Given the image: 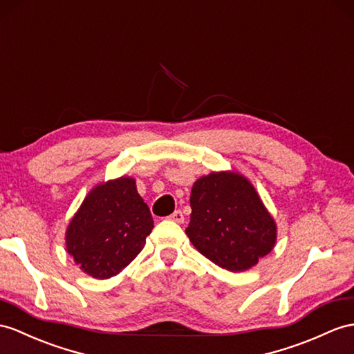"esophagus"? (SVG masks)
Masks as SVG:
<instances>
[{"instance_id": "esophagus-1", "label": "esophagus", "mask_w": 354, "mask_h": 354, "mask_svg": "<svg viewBox=\"0 0 354 354\" xmlns=\"http://www.w3.org/2000/svg\"><path fill=\"white\" fill-rule=\"evenodd\" d=\"M169 219L172 221V222H177V223H183L185 222V214L180 212V210H176L174 213L171 214L169 216Z\"/></svg>"}]
</instances>
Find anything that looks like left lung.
Masks as SVG:
<instances>
[{
    "label": "left lung",
    "mask_w": 354,
    "mask_h": 354,
    "mask_svg": "<svg viewBox=\"0 0 354 354\" xmlns=\"http://www.w3.org/2000/svg\"><path fill=\"white\" fill-rule=\"evenodd\" d=\"M191 209L189 240L222 269H251L277 243V222L254 185L240 172L218 171L198 178Z\"/></svg>",
    "instance_id": "left-lung-1"
}]
</instances>
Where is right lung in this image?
<instances>
[{
	"label": "right lung",
	"instance_id": "1",
	"mask_svg": "<svg viewBox=\"0 0 354 354\" xmlns=\"http://www.w3.org/2000/svg\"><path fill=\"white\" fill-rule=\"evenodd\" d=\"M153 230L149 205L132 177L94 186L66 230V249L80 269L96 279L115 277L142 251Z\"/></svg>",
	"mask_w": 354,
	"mask_h": 354
}]
</instances>
